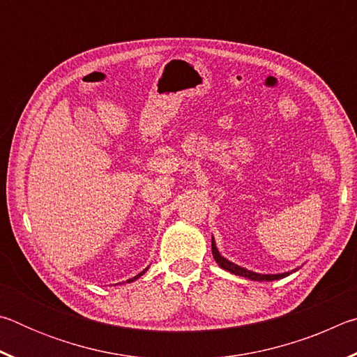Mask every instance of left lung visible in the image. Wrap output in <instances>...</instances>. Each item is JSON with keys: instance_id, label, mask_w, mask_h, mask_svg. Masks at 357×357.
<instances>
[{"instance_id": "left-lung-1", "label": "left lung", "mask_w": 357, "mask_h": 357, "mask_svg": "<svg viewBox=\"0 0 357 357\" xmlns=\"http://www.w3.org/2000/svg\"><path fill=\"white\" fill-rule=\"evenodd\" d=\"M211 247H213V257H214V259L217 263H219V266L222 269H225V271H228V273H231V274H234V275H241V277H247V279H250V280H257V282H263V280H266V282H273V280H279V279H283V277H287V275H289L291 273H294V271H291V273H283V274H257V273H252V271H249V269H244V268H241V266H238V264H234V263H231V261H228L227 258H223L220 253H219V250H217V247H215V243H214V238H213V244H211Z\"/></svg>"}]
</instances>
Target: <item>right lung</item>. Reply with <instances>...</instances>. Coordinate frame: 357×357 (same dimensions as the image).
Wrapping results in <instances>:
<instances>
[{
	"instance_id": "right-lung-1",
	"label": "right lung",
	"mask_w": 357,
	"mask_h": 357,
	"mask_svg": "<svg viewBox=\"0 0 357 357\" xmlns=\"http://www.w3.org/2000/svg\"><path fill=\"white\" fill-rule=\"evenodd\" d=\"M146 269H148V268H146ZM146 269H144V271H143V273H140V274H138V275H135V277H134V279H130V280H128V282L130 283V282H134V280H137V279H138V277H142V275H143L144 273H146Z\"/></svg>"
}]
</instances>
